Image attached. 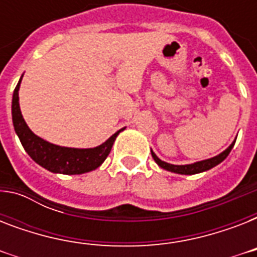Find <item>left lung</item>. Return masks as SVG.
<instances>
[{"label": "left lung", "mask_w": 257, "mask_h": 257, "mask_svg": "<svg viewBox=\"0 0 257 257\" xmlns=\"http://www.w3.org/2000/svg\"><path fill=\"white\" fill-rule=\"evenodd\" d=\"M233 145H235V141H233V143H232V144L229 145V147H228L223 153H220V155H217V156L212 157V159H208V160L199 161V163H195V164H188V165L168 164V163L160 160V159L155 155L153 151H151V152H152V157L155 159V161H156L157 164L160 165L161 168L167 169V171L175 172V173H180V175H195V173H200V172L208 171V169L213 168V167H216L217 164H220V163H221V161H223L228 155H229V152H231L232 148H233Z\"/></svg>", "instance_id": "1"}]
</instances>
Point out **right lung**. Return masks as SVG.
<instances>
[{
  "mask_svg": "<svg viewBox=\"0 0 257 257\" xmlns=\"http://www.w3.org/2000/svg\"><path fill=\"white\" fill-rule=\"evenodd\" d=\"M22 78V77H21ZM21 80L18 81L14 89L13 101H12V117H13L14 131L21 141L22 147L28 155L33 159L37 164L54 173H64V175H81L85 172H90L98 168L110 153L113 143L117 135L122 131L120 129L113 136H110L104 144L90 149L65 148L60 145L50 144L42 140L41 137L36 136L29 126L26 125L22 117L20 104H18V90H20Z\"/></svg>",
  "mask_w": 257,
  "mask_h": 257,
  "instance_id": "right-lung-1",
  "label": "right lung"
}]
</instances>
